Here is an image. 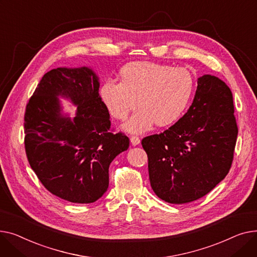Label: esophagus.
I'll list each match as a JSON object with an SVG mask.
<instances>
[{"mask_svg":"<svg viewBox=\"0 0 257 257\" xmlns=\"http://www.w3.org/2000/svg\"><path fill=\"white\" fill-rule=\"evenodd\" d=\"M131 142L134 146L139 145L140 144V138L137 137V136H133V137H131Z\"/></svg>","mask_w":257,"mask_h":257,"instance_id":"esophagus-1","label":"esophagus"}]
</instances>
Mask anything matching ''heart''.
<instances>
[{"label":"heart","instance_id":"heart-1","mask_svg":"<svg viewBox=\"0 0 257 257\" xmlns=\"http://www.w3.org/2000/svg\"><path fill=\"white\" fill-rule=\"evenodd\" d=\"M119 79V83L105 81L99 90L100 97L117 120L126 119L137 103L140 104L123 126L135 134L148 131L155 122L165 126L176 121L188 107L195 89L188 69L155 62L126 64L120 69Z\"/></svg>","mask_w":257,"mask_h":257}]
</instances>
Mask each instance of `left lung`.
<instances>
[{
    "instance_id": "left-lung-1",
    "label": "left lung",
    "mask_w": 257,
    "mask_h": 257,
    "mask_svg": "<svg viewBox=\"0 0 257 257\" xmlns=\"http://www.w3.org/2000/svg\"><path fill=\"white\" fill-rule=\"evenodd\" d=\"M188 112L168 130L143 138L150 186L162 200H197L225 178L237 138L232 93L215 75L198 78Z\"/></svg>"
}]
</instances>
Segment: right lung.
<instances>
[{
    "label": "right lung",
    "instance_id": "right-lung-1",
    "mask_svg": "<svg viewBox=\"0 0 257 257\" xmlns=\"http://www.w3.org/2000/svg\"><path fill=\"white\" fill-rule=\"evenodd\" d=\"M89 67H59L45 73L25 113V148L44 188L72 203H92L109 187L112 161L128 148L122 133L113 134L110 114ZM77 105L71 119L62 114L58 96Z\"/></svg>",
    "mask_w": 257,
    "mask_h": 257
}]
</instances>
